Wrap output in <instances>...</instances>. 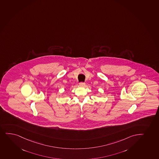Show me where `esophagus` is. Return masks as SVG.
I'll use <instances>...</instances> for the list:
<instances>
[{
    "label": "esophagus",
    "instance_id": "1",
    "mask_svg": "<svg viewBox=\"0 0 159 159\" xmlns=\"http://www.w3.org/2000/svg\"><path fill=\"white\" fill-rule=\"evenodd\" d=\"M79 85L81 86H84L85 85V83L82 82H80V83H79Z\"/></svg>",
    "mask_w": 159,
    "mask_h": 159
}]
</instances>
